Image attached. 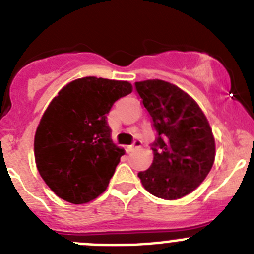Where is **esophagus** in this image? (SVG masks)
I'll return each instance as SVG.
<instances>
[{"label": "esophagus", "instance_id": "esophagus-1", "mask_svg": "<svg viewBox=\"0 0 254 254\" xmlns=\"http://www.w3.org/2000/svg\"><path fill=\"white\" fill-rule=\"evenodd\" d=\"M139 147H141V141H140V140H134V142L129 146V150L134 151Z\"/></svg>", "mask_w": 254, "mask_h": 254}]
</instances>
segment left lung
Listing matches in <instances>:
<instances>
[{"mask_svg":"<svg viewBox=\"0 0 254 254\" xmlns=\"http://www.w3.org/2000/svg\"><path fill=\"white\" fill-rule=\"evenodd\" d=\"M142 106L152 119L153 162L137 173L152 195L175 200L191 193L206 178L215 160L211 127L193 98L162 81L135 82Z\"/></svg>","mask_w":254,"mask_h":254,"instance_id":"obj_1","label":"left lung"}]
</instances>
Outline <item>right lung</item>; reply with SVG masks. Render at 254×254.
Returning <instances> with one entry per match:
<instances>
[{
    "label": "right lung",
    "mask_w": 254,
    "mask_h": 254,
    "mask_svg": "<svg viewBox=\"0 0 254 254\" xmlns=\"http://www.w3.org/2000/svg\"><path fill=\"white\" fill-rule=\"evenodd\" d=\"M131 91L127 81L83 77L64 87L49 104L35 132V163L61 199L84 204L107 189L125 153L112 141L107 114Z\"/></svg>",
    "instance_id": "add662e5"
}]
</instances>
